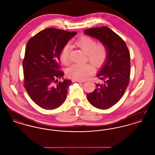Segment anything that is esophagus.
<instances>
[{
    "instance_id": "1",
    "label": "esophagus",
    "mask_w": 155,
    "mask_h": 155,
    "mask_svg": "<svg viewBox=\"0 0 155 155\" xmlns=\"http://www.w3.org/2000/svg\"><path fill=\"white\" fill-rule=\"evenodd\" d=\"M74 82H84L85 80H74Z\"/></svg>"
}]
</instances>
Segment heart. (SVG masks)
<instances>
[{
	"instance_id": "heart-1",
	"label": "heart",
	"mask_w": 155,
	"mask_h": 155,
	"mask_svg": "<svg viewBox=\"0 0 155 155\" xmlns=\"http://www.w3.org/2000/svg\"><path fill=\"white\" fill-rule=\"evenodd\" d=\"M76 44L87 54L89 62L95 66H100L107 57V50L103 44H97L96 40L88 36L81 37ZM71 51L70 45H65L60 53L61 63L67 65L69 63V56ZM92 73V68L88 64H75L67 70L68 77L77 80H83Z\"/></svg>"
}]
</instances>
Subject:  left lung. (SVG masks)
I'll use <instances>...</instances> for the list:
<instances>
[{"label":"left lung","instance_id":"8db88e82","mask_svg":"<svg viewBox=\"0 0 155 155\" xmlns=\"http://www.w3.org/2000/svg\"><path fill=\"white\" fill-rule=\"evenodd\" d=\"M104 45L107 57L96 76L101 82L87 95L89 102L99 109H107L118 102L124 95L130 76V54L125 42L107 27L84 31Z\"/></svg>","mask_w":155,"mask_h":155}]
</instances>
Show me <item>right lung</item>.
I'll return each mask as SVG.
<instances>
[{
    "label": "right lung",
    "instance_id": "add662e5",
    "mask_svg": "<svg viewBox=\"0 0 155 155\" xmlns=\"http://www.w3.org/2000/svg\"><path fill=\"white\" fill-rule=\"evenodd\" d=\"M77 32L54 28L42 30L28 41L22 61L24 86L31 99L46 110L64 102L70 80H58L64 75L59 60L63 47Z\"/></svg>",
    "mask_w": 155,
    "mask_h": 155
}]
</instances>
